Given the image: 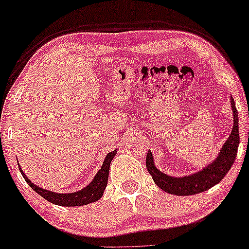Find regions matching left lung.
I'll return each instance as SVG.
<instances>
[{
  "label": "left lung",
  "mask_w": 249,
  "mask_h": 249,
  "mask_svg": "<svg viewBox=\"0 0 249 249\" xmlns=\"http://www.w3.org/2000/svg\"><path fill=\"white\" fill-rule=\"evenodd\" d=\"M231 110L233 115V127L231 134L224 142L222 148L215 159L210 162L199 171L188 176L173 177L160 171L155 166L154 159L151 151L146 156V168L153 180L165 193L178 196H189L203 193L215 186L224 176L229 172L237 156L238 146H239V127H238V112L233 98H230Z\"/></svg>",
  "instance_id": "left-lung-1"
}]
</instances>
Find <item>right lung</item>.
Masks as SVG:
<instances>
[{
	"label": "right lung",
	"instance_id": "obj_1",
	"mask_svg": "<svg viewBox=\"0 0 249 249\" xmlns=\"http://www.w3.org/2000/svg\"><path fill=\"white\" fill-rule=\"evenodd\" d=\"M118 149H114L113 152L107 153V155L105 156L103 164H102L101 169L98 170L96 176L94 177V179L91 180L89 185L84 187L83 189L78 190L74 193H54L51 190L40 188V187L36 186L35 183L32 182L29 180L28 177L25 175V172L22 171L21 168L19 166L20 172L23 177V179L26 180V182L35 190V192L45 198L49 202L55 204L59 206H83L87 205L89 203L96 202L103 196V193L107 185V179H108V171H110V164L112 160L117 154Z\"/></svg>",
	"mask_w": 249,
	"mask_h": 249
}]
</instances>
